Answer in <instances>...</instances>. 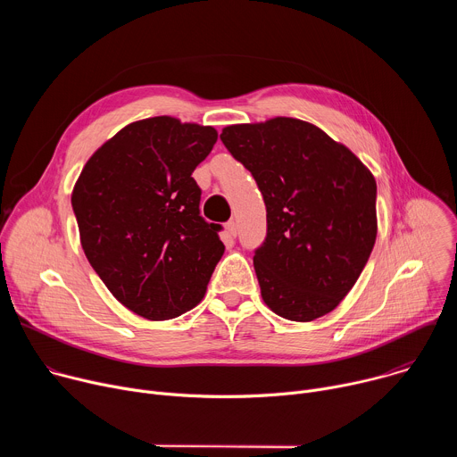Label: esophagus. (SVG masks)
I'll return each instance as SVG.
<instances>
[{
    "mask_svg": "<svg viewBox=\"0 0 457 457\" xmlns=\"http://www.w3.org/2000/svg\"><path fill=\"white\" fill-rule=\"evenodd\" d=\"M226 231H228L229 238H235V237H237V222H235V220L226 222Z\"/></svg>",
    "mask_w": 457,
    "mask_h": 457,
    "instance_id": "34e87169",
    "label": "esophagus"
}]
</instances>
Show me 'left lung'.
I'll return each mask as SVG.
<instances>
[{
    "label": "left lung",
    "mask_w": 457,
    "mask_h": 457,
    "mask_svg": "<svg viewBox=\"0 0 457 457\" xmlns=\"http://www.w3.org/2000/svg\"><path fill=\"white\" fill-rule=\"evenodd\" d=\"M220 139L266 203L268 235L253 256L266 305L293 321L331 312L376 242L372 173L347 146L293 117L231 124Z\"/></svg>",
    "instance_id": "8db88e82"
}]
</instances>
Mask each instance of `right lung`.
I'll list each match as a JSON object with an SVG mask.
<instances>
[{"label": "right lung", "mask_w": 457, "mask_h": 457, "mask_svg": "<svg viewBox=\"0 0 457 457\" xmlns=\"http://www.w3.org/2000/svg\"><path fill=\"white\" fill-rule=\"evenodd\" d=\"M217 129L161 115L136 120L85 164L74 191L83 251L108 291L148 320L197 305L224 254L191 177Z\"/></svg>", "instance_id": "add662e5"}]
</instances>
